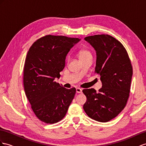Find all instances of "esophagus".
I'll use <instances>...</instances> for the list:
<instances>
[{
	"label": "esophagus",
	"mask_w": 146,
	"mask_h": 146,
	"mask_svg": "<svg viewBox=\"0 0 146 146\" xmlns=\"http://www.w3.org/2000/svg\"><path fill=\"white\" fill-rule=\"evenodd\" d=\"M76 91L77 93H82V91H83V90H82L81 88H78L76 89Z\"/></svg>",
	"instance_id": "obj_1"
}]
</instances>
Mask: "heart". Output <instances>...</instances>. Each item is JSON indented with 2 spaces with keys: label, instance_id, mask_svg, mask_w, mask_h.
<instances>
[{
  "label": "heart",
  "instance_id": "heart-1",
  "mask_svg": "<svg viewBox=\"0 0 146 146\" xmlns=\"http://www.w3.org/2000/svg\"><path fill=\"white\" fill-rule=\"evenodd\" d=\"M78 55H79V58L80 59V60H84L89 57H92L91 52L86 49H83V50H80L79 52V53H78Z\"/></svg>",
  "mask_w": 146,
  "mask_h": 146
}]
</instances>
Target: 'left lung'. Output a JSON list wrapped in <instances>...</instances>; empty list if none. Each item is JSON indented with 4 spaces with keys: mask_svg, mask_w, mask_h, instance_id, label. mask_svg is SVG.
<instances>
[{
    "mask_svg": "<svg viewBox=\"0 0 146 146\" xmlns=\"http://www.w3.org/2000/svg\"><path fill=\"white\" fill-rule=\"evenodd\" d=\"M96 52L95 73L100 76L102 87L83 89L87 100L83 109L88 117L107 122L120 113L129 98L133 68L128 53L121 42L110 35L86 37Z\"/></svg>",
    "mask_w": 146,
    "mask_h": 146,
    "instance_id": "8db88e82",
    "label": "left lung"
}]
</instances>
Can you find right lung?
<instances>
[{
    "label": "right lung",
    "mask_w": 146,
    "mask_h": 146,
    "mask_svg": "<svg viewBox=\"0 0 146 146\" xmlns=\"http://www.w3.org/2000/svg\"><path fill=\"white\" fill-rule=\"evenodd\" d=\"M81 39L47 35L37 40L29 51L24 66L26 96L40 121L53 124L65 116L76 93L55 81L65 66L67 54Z\"/></svg>",
    "instance_id": "obj_1"
}]
</instances>
